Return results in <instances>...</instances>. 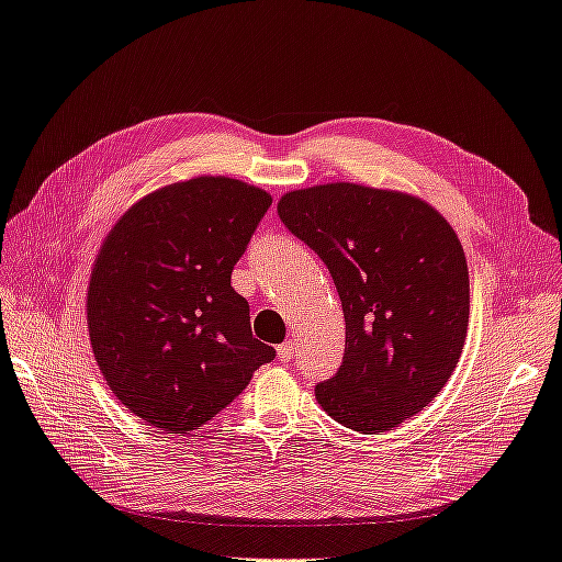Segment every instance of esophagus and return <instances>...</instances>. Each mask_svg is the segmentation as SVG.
Wrapping results in <instances>:
<instances>
[{"instance_id": "obj_1", "label": "esophagus", "mask_w": 562, "mask_h": 562, "mask_svg": "<svg viewBox=\"0 0 562 562\" xmlns=\"http://www.w3.org/2000/svg\"><path fill=\"white\" fill-rule=\"evenodd\" d=\"M297 350V342L295 340H285L281 347H279V361H291L293 355Z\"/></svg>"}]
</instances>
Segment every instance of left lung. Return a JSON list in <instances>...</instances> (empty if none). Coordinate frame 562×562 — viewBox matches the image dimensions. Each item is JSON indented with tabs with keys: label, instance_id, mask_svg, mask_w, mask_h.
<instances>
[{
	"label": "left lung",
	"instance_id": "left-lung-1",
	"mask_svg": "<svg viewBox=\"0 0 562 562\" xmlns=\"http://www.w3.org/2000/svg\"><path fill=\"white\" fill-rule=\"evenodd\" d=\"M277 210L342 302V367L316 385V402L363 435L397 428L437 397L463 352L470 281L457 232L418 195L352 181L288 191Z\"/></svg>",
	"mask_w": 562,
	"mask_h": 562
}]
</instances>
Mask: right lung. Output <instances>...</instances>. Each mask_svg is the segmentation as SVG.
Masks as SVG:
<instances>
[{"label":"right lung","mask_w":562,"mask_h":562,"mask_svg":"<svg viewBox=\"0 0 562 562\" xmlns=\"http://www.w3.org/2000/svg\"><path fill=\"white\" fill-rule=\"evenodd\" d=\"M269 205L265 189L203 175L146 193L103 238L87 288L89 340L120 404L148 426L199 430L274 359L232 288Z\"/></svg>","instance_id":"add662e5"}]
</instances>
